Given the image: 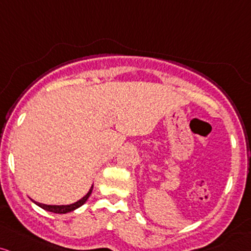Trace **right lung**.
Returning <instances> with one entry per match:
<instances>
[{
    "label": "right lung",
    "mask_w": 251,
    "mask_h": 251,
    "mask_svg": "<svg viewBox=\"0 0 251 251\" xmlns=\"http://www.w3.org/2000/svg\"><path fill=\"white\" fill-rule=\"evenodd\" d=\"M93 192V186L90 187L89 192L87 193V194L84 195L82 199H79L78 201L74 202V203H70V205H46V203H40V202H37L33 200V202L35 203V205H38L39 207L43 208V210H46L49 212H53V213H59V214H65V213H69V212H73L77 210L78 207H81L83 203H85L88 199H89L90 194H92Z\"/></svg>",
    "instance_id": "add662e5"
}]
</instances>
